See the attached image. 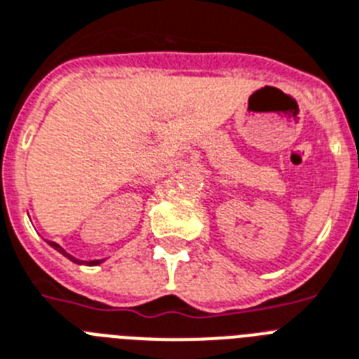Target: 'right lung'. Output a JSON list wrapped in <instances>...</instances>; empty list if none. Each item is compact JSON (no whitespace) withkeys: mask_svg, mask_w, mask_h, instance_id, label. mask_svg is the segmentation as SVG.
<instances>
[{"mask_svg":"<svg viewBox=\"0 0 359 359\" xmlns=\"http://www.w3.org/2000/svg\"><path fill=\"white\" fill-rule=\"evenodd\" d=\"M48 243H49V245H51V247H53V249H55V250H58V252H62V255H64V256H66V258H69V260H72V262H75V264H86V265H99V264H101V262H103V260L81 262V260H77V258H74V256H72V255H68V252H66V250H64V249H62V247L58 245V243H55V241H48Z\"/></svg>","mask_w":359,"mask_h":359,"instance_id":"add662e5","label":"right lung"}]
</instances>
